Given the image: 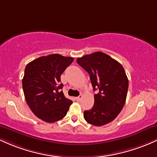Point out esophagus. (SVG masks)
<instances>
[{
    "label": "esophagus",
    "instance_id": "obj_1",
    "mask_svg": "<svg viewBox=\"0 0 157 157\" xmlns=\"http://www.w3.org/2000/svg\"><path fill=\"white\" fill-rule=\"evenodd\" d=\"M82 97H83V96H82V95H80V96L75 97V100H76V101H80V100L82 98Z\"/></svg>",
    "mask_w": 157,
    "mask_h": 157
}]
</instances>
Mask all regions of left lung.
Returning <instances> with one entry per match:
<instances>
[{"label":"left lung","mask_w":157,"mask_h":157,"mask_svg":"<svg viewBox=\"0 0 157 157\" xmlns=\"http://www.w3.org/2000/svg\"><path fill=\"white\" fill-rule=\"evenodd\" d=\"M77 63L90 75L94 95L92 109L84 112L89 124L102 126L115 119L124 107L128 79L120 63L101 52L77 59Z\"/></svg>","instance_id":"obj_1"}]
</instances>
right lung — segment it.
I'll return each mask as SVG.
<instances>
[{
    "label": "right lung",
    "mask_w": 157,
    "mask_h": 157,
    "mask_svg": "<svg viewBox=\"0 0 157 157\" xmlns=\"http://www.w3.org/2000/svg\"><path fill=\"white\" fill-rule=\"evenodd\" d=\"M73 60L52 54L38 58L26 66L22 80L26 101L33 113L46 122L63 119L73 103L61 90V75Z\"/></svg>",
    "instance_id": "1"
}]
</instances>
